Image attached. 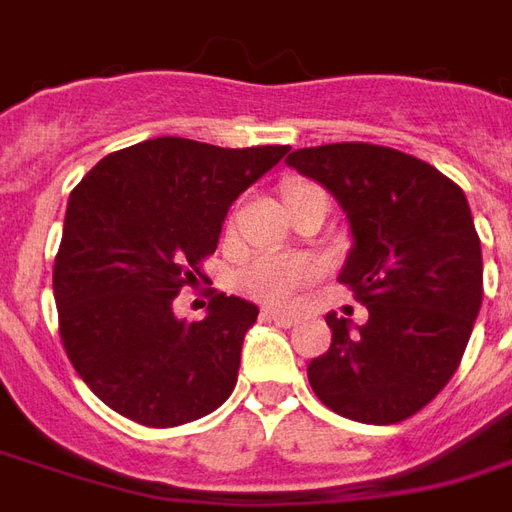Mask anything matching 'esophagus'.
Instances as JSON below:
<instances>
[{"mask_svg":"<svg viewBox=\"0 0 512 512\" xmlns=\"http://www.w3.org/2000/svg\"><path fill=\"white\" fill-rule=\"evenodd\" d=\"M263 318H266V321H274V323H277V326H285V329H290V326H296V315H290V312L263 310Z\"/></svg>","mask_w":512,"mask_h":512,"instance_id":"34e87169","label":"esophagus"}]
</instances>
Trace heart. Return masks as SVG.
<instances>
[{"mask_svg":"<svg viewBox=\"0 0 512 512\" xmlns=\"http://www.w3.org/2000/svg\"><path fill=\"white\" fill-rule=\"evenodd\" d=\"M318 274L321 266L310 257L263 255L238 274V285L252 299L274 307H288Z\"/></svg>","mask_w":512,"mask_h":512,"instance_id":"1","label":"heart"}]
</instances>
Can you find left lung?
<instances>
[{"label":"left lung","mask_w":512,"mask_h":512,"mask_svg":"<svg viewBox=\"0 0 512 512\" xmlns=\"http://www.w3.org/2000/svg\"><path fill=\"white\" fill-rule=\"evenodd\" d=\"M343 205L354 249L340 282L370 318L326 315L332 345L307 367L334 414L395 425L447 386L483 301V252L458 183L422 158L370 142L301 147L288 156Z\"/></svg>","instance_id":"left-lung-1"}]
</instances>
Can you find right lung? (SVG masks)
<instances>
[{"mask_svg":"<svg viewBox=\"0 0 512 512\" xmlns=\"http://www.w3.org/2000/svg\"><path fill=\"white\" fill-rule=\"evenodd\" d=\"M288 150L158 136L101 158L71 191L54 257L60 337L112 411L175 428L230 397L257 307L211 290L208 318L186 323L175 299L202 277L227 208Z\"/></svg>","mask_w":512,"mask_h":512,"instance_id":"obj_1","label":"right lung"}]
</instances>
